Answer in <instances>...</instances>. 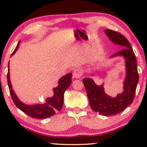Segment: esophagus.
Returning <instances> with one entry per match:
<instances>
[{"instance_id":"esophagus-1","label":"esophagus","mask_w":147,"mask_h":147,"mask_svg":"<svg viewBox=\"0 0 147 147\" xmlns=\"http://www.w3.org/2000/svg\"><path fill=\"white\" fill-rule=\"evenodd\" d=\"M83 74V70L80 68H77L74 70L73 72V77L74 78H80Z\"/></svg>"}]
</instances>
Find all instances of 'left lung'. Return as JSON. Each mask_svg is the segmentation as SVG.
Here are the masks:
<instances>
[{
    "instance_id": "8db88e82",
    "label": "left lung",
    "mask_w": 147,
    "mask_h": 147,
    "mask_svg": "<svg viewBox=\"0 0 147 147\" xmlns=\"http://www.w3.org/2000/svg\"><path fill=\"white\" fill-rule=\"evenodd\" d=\"M105 33L114 43L124 48L111 56L121 55L125 59L126 76L124 82V91L112 98L105 93L103 84L96 85L92 78H84L83 83L92 109L101 115L111 116L122 112L132 103L138 82V73L135 55L128 39L118 32L110 29L105 30Z\"/></svg>"
}]
</instances>
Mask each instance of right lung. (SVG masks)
Returning <instances> with one entry per match:
<instances>
[{"label": "right lung", "mask_w": 147, "mask_h": 147, "mask_svg": "<svg viewBox=\"0 0 147 147\" xmlns=\"http://www.w3.org/2000/svg\"><path fill=\"white\" fill-rule=\"evenodd\" d=\"M19 41L16 47L15 51L11 54V56L14 55L16 51L18 49ZM72 74H67L63 76L58 82V86L53 88V96L51 98H48L46 100V102L43 104H36V105H26L20 101L17 96L12 88L11 80H10L9 74V62L8 64V73L7 82L9 85V92L11 98L16 106L22 110L24 113L27 114L30 117L33 118H47L54 115L55 112L59 111L62 108L63 104V96L65 90L69 88L71 82Z\"/></svg>", "instance_id": "right-lung-1"}]
</instances>
